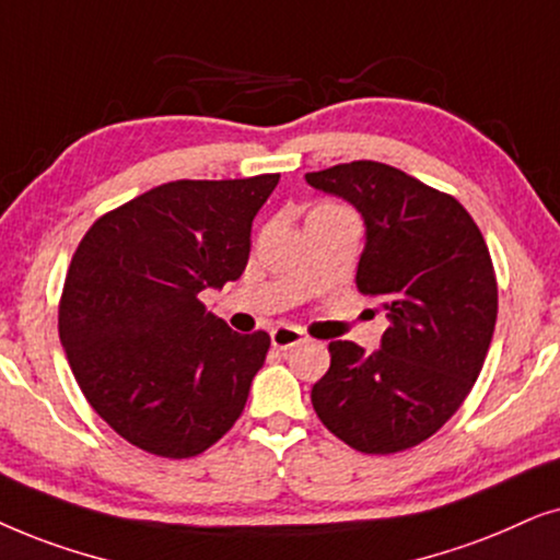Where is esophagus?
I'll use <instances>...</instances> for the list:
<instances>
[{"mask_svg": "<svg viewBox=\"0 0 560 560\" xmlns=\"http://www.w3.org/2000/svg\"><path fill=\"white\" fill-rule=\"evenodd\" d=\"M304 342V332L296 330L292 325H279L271 330V346L279 348V350H289L294 346H300Z\"/></svg>", "mask_w": 560, "mask_h": 560, "instance_id": "obj_1", "label": "esophagus"}]
</instances>
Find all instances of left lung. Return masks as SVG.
Masks as SVG:
<instances>
[{
  "label": "left lung",
  "mask_w": 560,
  "mask_h": 560,
  "mask_svg": "<svg viewBox=\"0 0 560 560\" xmlns=\"http://www.w3.org/2000/svg\"><path fill=\"white\" fill-rule=\"evenodd\" d=\"M304 178L361 214L355 287L392 319L374 353L330 342L312 407L350 448L407 451L441 430L479 378L497 323L489 248L456 199L386 163H340Z\"/></svg>",
  "instance_id": "1"
}]
</instances>
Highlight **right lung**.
<instances>
[{
    "label": "right lung",
    "instance_id": "right-lung-1",
    "mask_svg": "<svg viewBox=\"0 0 560 560\" xmlns=\"http://www.w3.org/2000/svg\"><path fill=\"white\" fill-rule=\"evenodd\" d=\"M279 174L171 182L94 222L73 253L58 335L94 412L140 451L197 456L241 417L271 338L199 292L241 279Z\"/></svg>",
    "mask_w": 560,
    "mask_h": 560
}]
</instances>
